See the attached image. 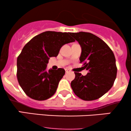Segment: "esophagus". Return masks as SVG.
<instances>
[{"instance_id":"34e87169","label":"esophagus","mask_w":131,"mask_h":131,"mask_svg":"<svg viewBox=\"0 0 131 131\" xmlns=\"http://www.w3.org/2000/svg\"><path fill=\"white\" fill-rule=\"evenodd\" d=\"M65 70V72H66V73H69V72H70V70H69V69H67V68H66V69H65V70Z\"/></svg>"}]
</instances>
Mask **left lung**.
I'll return each instance as SVG.
<instances>
[{
    "label": "left lung",
    "instance_id": "left-lung-1",
    "mask_svg": "<svg viewBox=\"0 0 131 131\" xmlns=\"http://www.w3.org/2000/svg\"><path fill=\"white\" fill-rule=\"evenodd\" d=\"M81 47L79 60L88 73L85 76L74 72L71 82L73 92L86 101L97 100L112 88L117 74L113 52L103 40L90 32H71Z\"/></svg>",
    "mask_w": 131,
    "mask_h": 131
}]
</instances>
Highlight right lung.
<instances>
[{"mask_svg":"<svg viewBox=\"0 0 131 131\" xmlns=\"http://www.w3.org/2000/svg\"><path fill=\"white\" fill-rule=\"evenodd\" d=\"M71 32L46 31L38 34L25 45L17 58L18 81L28 97L45 100L53 95L58 83L65 74L63 68L47 71L50 57H57L61 47L74 42Z\"/></svg>","mask_w":131,"mask_h":131,"instance_id":"obj_1","label":"right lung"}]
</instances>
